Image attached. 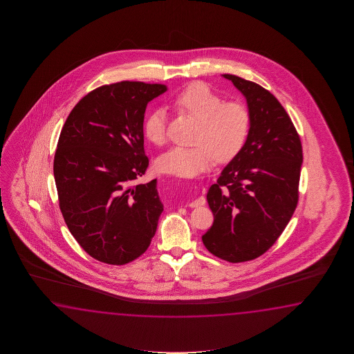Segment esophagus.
Masks as SVG:
<instances>
[{
  "instance_id": "obj_1",
  "label": "esophagus",
  "mask_w": 354,
  "mask_h": 354,
  "mask_svg": "<svg viewBox=\"0 0 354 354\" xmlns=\"http://www.w3.org/2000/svg\"><path fill=\"white\" fill-rule=\"evenodd\" d=\"M205 203H206V198L203 196H200L198 198H196L192 203H189V207H198V206H203Z\"/></svg>"
}]
</instances>
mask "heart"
Wrapping results in <instances>:
<instances>
[{"instance_id": "obj_1", "label": "heart", "mask_w": 354, "mask_h": 354, "mask_svg": "<svg viewBox=\"0 0 354 354\" xmlns=\"http://www.w3.org/2000/svg\"><path fill=\"white\" fill-rule=\"evenodd\" d=\"M174 107L200 121L195 147H174L157 159L162 174L192 178L210 169L214 160L229 162L239 154L250 130V113L241 102H224L207 84L194 82L174 96ZM144 136L154 145L166 142L167 115L156 109L147 115Z\"/></svg>"}]
</instances>
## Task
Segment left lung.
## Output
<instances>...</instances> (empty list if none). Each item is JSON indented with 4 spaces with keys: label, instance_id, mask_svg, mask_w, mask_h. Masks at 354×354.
Instances as JSON below:
<instances>
[{
    "label": "left lung",
    "instance_id": "8db88e82",
    "mask_svg": "<svg viewBox=\"0 0 354 354\" xmlns=\"http://www.w3.org/2000/svg\"><path fill=\"white\" fill-rule=\"evenodd\" d=\"M247 100L250 130L243 149L207 192L214 224L203 235L214 256L241 263L262 256L279 239L299 201L300 136L270 91L223 75Z\"/></svg>",
    "mask_w": 354,
    "mask_h": 354
}]
</instances>
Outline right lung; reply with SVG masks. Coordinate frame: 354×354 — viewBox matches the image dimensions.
Masks as SVG:
<instances>
[{
  "label": "right lung",
  "mask_w": 354,
  "mask_h": 354,
  "mask_svg": "<svg viewBox=\"0 0 354 354\" xmlns=\"http://www.w3.org/2000/svg\"><path fill=\"white\" fill-rule=\"evenodd\" d=\"M166 91L158 83L101 86L81 98L60 131L53 167L60 211L75 241L100 262L134 261L157 230L163 211L157 180L134 182L149 165L145 109Z\"/></svg>",
  "instance_id": "1"
}]
</instances>
